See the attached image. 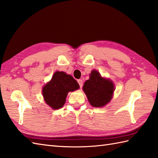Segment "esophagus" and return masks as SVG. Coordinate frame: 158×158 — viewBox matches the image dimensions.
<instances>
[{"mask_svg": "<svg viewBox=\"0 0 158 158\" xmlns=\"http://www.w3.org/2000/svg\"><path fill=\"white\" fill-rule=\"evenodd\" d=\"M77 82H78V83H79V86H80V88H82V86H83V81L81 79H79L78 81H77Z\"/></svg>", "mask_w": 158, "mask_h": 158, "instance_id": "1", "label": "esophagus"}]
</instances>
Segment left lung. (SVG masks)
Listing matches in <instances>:
<instances>
[{
    "label": "left lung",
    "instance_id": "8db88e82",
    "mask_svg": "<svg viewBox=\"0 0 158 158\" xmlns=\"http://www.w3.org/2000/svg\"><path fill=\"white\" fill-rule=\"evenodd\" d=\"M88 101L94 107H102L113 98L115 85L113 81L100 75L96 70H92L89 79L83 87Z\"/></svg>",
    "mask_w": 158,
    "mask_h": 158
}]
</instances>
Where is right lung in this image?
<instances>
[{
	"label": "right lung",
	"mask_w": 158,
	"mask_h": 158,
	"mask_svg": "<svg viewBox=\"0 0 158 158\" xmlns=\"http://www.w3.org/2000/svg\"><path fill=\"white\" fill-rule=\"evenodd\" d=\"M79 88V83L71 75L56 71L50 81L43 88L42 94L47 105L53 109H58L64 105L68 93Z\"/></svg>",
	"instance_id": "add662e5"
}]
</instances>
